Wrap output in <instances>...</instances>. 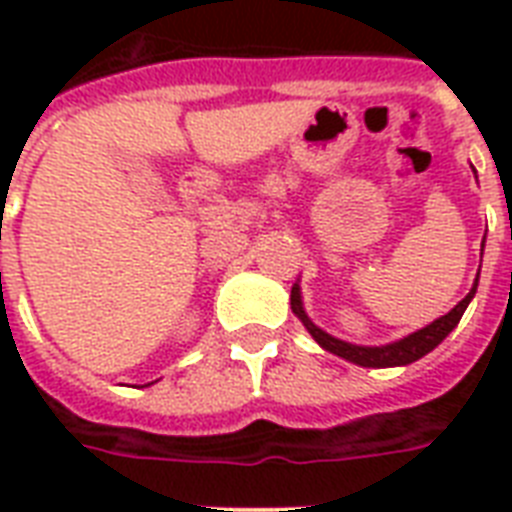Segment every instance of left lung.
I'll return each mask as SVG.
<instances>
[{
    "instance_id": "obj_1",
    "label": "left lung",
    "mask_w": 512,
    "mask_h": 512,
    "mask_svg": "<svg viewBox=\"0 0 512 512\" xmlns=\"http://www.w3.org/2000/svg\"><path fill=\"white\" fill-rule=\"evenodd\" d=\"M476 289H478V279L468 295L462 297L460 303L454 305L452 311L446 313V316L436 319L433 324H428V327L417 329V332H412V335L404 337V340L390 342V345H377V348H369V345H350V342L337 340V337L327 335L324 329L316 327V324L305 316L303 300H300V287H297V284L292 287L289 300H292V311H295V316L303 321L305 329L311 332L313 340L319 342L321 348L329 350V353H335V356L345 358V361H353V364L358 366L385 369V366H406V364H412V361H417V358L428 356L430 350L436 348L438 342L444 340V337L449 335L457 324H460L462 313H465V308H468L473 295H476Z\"/></svg>"
}]
</instances>
